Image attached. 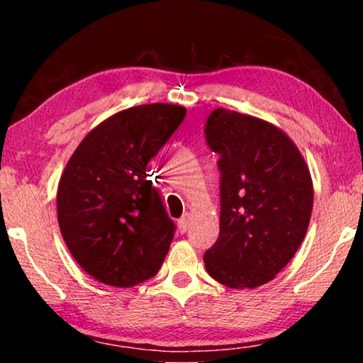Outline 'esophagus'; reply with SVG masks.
Listing matches in <instances>:
<instances>
[{
	"mask_svg": "<svg viewBox=\"0 0 363 363\" xmlns=\"http://www.w3.org/2000/svg\"><path fill=\"white\" fill-rule=\"evenodd\" d=\"M189 224H190V214L186 213L179 220H177V229H179L181 233H186L189 229Z\"/></svg>",
	"mask_w": 363,
	"mask_h": 363,
	"instance_id": "34e87169",
	"label": "esophagus"
}]
</instances>
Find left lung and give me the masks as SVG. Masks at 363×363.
<instances>
[{
    "mask_svg": "<svg viewBox=\"0 0 363 363\" xmlns=\"http://www.w3.org/2000/svg\"><path fill=\"white\" fill-rule=\"evenodd\" d=\"M205 136L220 155L219 237L205 269L225 286L253 290L274 280L304 240L314 205L309 168L296 144L257 116L216 108Z\"/></svg>",
    "mask_w": 363,
    "mask_h": 363,
    "instance_id": "left-lung-1",
    "label": "left lung"
}]
</instances>
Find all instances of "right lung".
<instances>
[{"label":"right lung","instance_id":"add662e5","mask_svg":"<svg viewBox=\"0 0 363 363\" xmlns=\"http://www.w3.org/2000/svg\"><path fill=\"white\" fill-rule=\"evenodd\" d=\"M177 104H145L108 116L72 153L57 186L67 248L101 284L130 288L158 272L174 237L147 163L186 116Z\"/></svg>","mask_w":363,"mask_h":363}]
</instances>
